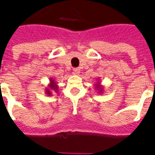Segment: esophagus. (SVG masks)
<instances>
[{
  "mask_svg": "<svg viewBox=\"0 0 155 155\" xmlns=\"http://www.w3.org/2000/svg\"><path fill=\"white\" fill-rule=\"evenodd\" d=\"M73 73H74V74L78 75V74L81 73V70H80L79 68H74V69H73Z\"/></svg>",
  "mask_w": 155,
  "mask_h": 155,
  "instance_id": "34e87169",
  "label": "esophagus"
}]
</instances>
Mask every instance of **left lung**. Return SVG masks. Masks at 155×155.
<instances>
[{"label": "left lung", "mask_w": 155, "mask_h": 155, "mask_svg": "<svg viewBox=\"0 0 155 155\" xmlns=\"http://www.w3.org/2000/svg\"><path fill=\"white\" fill-rule=\"evenodd\" d=\"M94 86H95V89H96V91H98V93L101 94L103 93V91H104V87L102 86V84H101V80H99L98 79L97 83L96 84H94Z\"/></svg>", "instance_id": "8db88e82"}]
</instances>
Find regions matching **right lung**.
<instances>
[{
	"mask_svg": "<svg viewBox=\"0 0 155 155\" xmlns=\"http://www.w3.org/2000/svg\"><path fill=\"white\" fill-rule=\"evenodd\" d=\"M45 93L47 94L48 96H52V92H58V84L55 82L54 79H50V83L47 85V87L45 89Z\"/></svg>",
	"mask_w": 155,
	"mask_h": 155,
	"instance_id": "1",
	"label": "right lung"
}]
</instances>
